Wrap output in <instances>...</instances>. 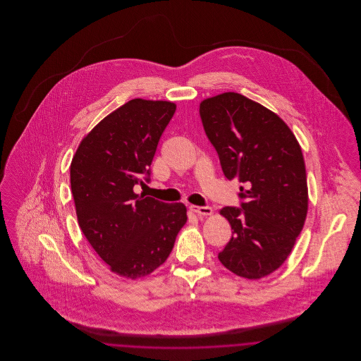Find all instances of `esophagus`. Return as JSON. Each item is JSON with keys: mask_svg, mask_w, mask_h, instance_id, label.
Returning a JSON list of instances; mask_svg holds the SVG:
<instances>
[{"mask_svg": "<svg viewBox=\"0 0 361 361\" xmlns=\"http://www.w3.org/2000/svg\"><path fill=\"white\" fill-rule=\"evenodd\" d=\"M189 209H190L193 214H196L197 216H208V215L212 214V208L209 206H190L189 207Z\"/></svg>", "mask_w": 361, "mask_h": 361, "instance_id": "34e87169", "label": "esophagus"}]
</instances>
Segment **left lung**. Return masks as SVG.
Segmentation results:
<instances>
[{"label": "left lung", "mask_w": 361, "mask_h": 361, "mask_svg": "<svg viewBox=\"0 0 361 361\" xmlns=\"http://www.w3.org/2000/svg\"><path fill=\"white\" fill-rule=\"evenodd\" d=\"M200 118L224 176L243 184L240 207L221 211L233 235L218 258L240 277L268 276L290 256L306 221L309 192L302 149L276 114L240 93L202 102Z\"/></svg>", "instance_id": "8db88e82"}]
</instances>
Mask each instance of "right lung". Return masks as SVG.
I'll return each instance as SVG.
<instances>
[{"label": "right lung", "mask_w": 361, "mask_h": 361, "mask_svg": "<svg viewBox=\"0 0 361 361\" xmlns=\"http://www.w3.org/2000/svg\"><path fill=\"white\" fill-rule=\"evenodd\" d=\"M176 104L134 99L104 118L80 143L70 165L78 224L112 272L152 274L169 257L187 222L183 203L135 193L150 181V165Z\"/></svg>", "instance_id": "right-lung-1"}]
</instances>
